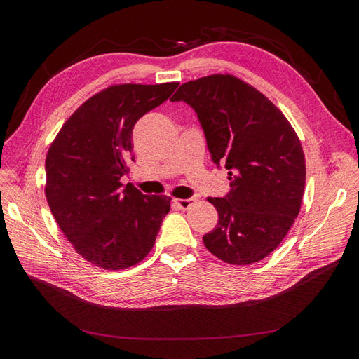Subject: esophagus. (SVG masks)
I'll return each mask as SVG.
<instances>
[{"instance_id":"obj_1","label":"esophagus","mask_w":359,"mask_h":359,"mask_svg":"<svg viewBox=\"0 0 359 359\" xmlns=\"http://www.w3.org/2000/svg\"><path fill=\"white\" fill-rule=\"evenodd\" d=\"M173 203H175L180 210H189L190 206L194 203V199H173Z\"/></svg>"}]
</instances>
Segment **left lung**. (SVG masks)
I'll use <instances>...</instances> for the list:
<instances>
[{"mask_svg":"<svg viewBox=\"0 0 359 359\" xmlns=\"http://www.w3.org/2000/svg\"><path fill=\"white\" fill-rule=\"evenodd\" d=\"M170 100L193 107L212 161L229 170V194L208 198L219 223L203 235L205 247L232 265L265 259L301 210L306 157L295 130L268 97L229 73L182 83Z\"/></svg>","mask_w":359,"mask_h":359,"instance_id":"obj_1","label":"left lung"}]
</instances>
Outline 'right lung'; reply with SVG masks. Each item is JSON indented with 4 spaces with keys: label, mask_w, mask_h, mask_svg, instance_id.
<instances>
[{
    "label": "right lung",
    "mask_w": 359,
    "mask_h": 359,
    "mask_svg": "<svg viewBox=\"0 0 359 359\" xmlns=\"http://www.w3.org/2000/svg\"><path fill=\"white\" fill-rule=\"evenodd\" d=\"M178 82L111 85L62 124L46 156L45 194L76 253L103 269L139 264L154 247L170 198L142 194L121 177L133 160L140 116L166 102Z\"/></svg>",
    "instance_id": "right-lung-1"
}]
</instances>
